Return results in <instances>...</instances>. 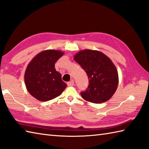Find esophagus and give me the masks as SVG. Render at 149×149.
I'll return each mask as SVG.
<instances>
[{
    "instance_id": "obj_1",
    "label": "esophagus",
    "mask_w": 149,
    "mask_h": 149,
    "mask_svg": "<svg viewBox=\"0 0 149 149\" xmlns=\"http://www.w3.org/2000/svg\"><path fill=\"white\" fill-rule=\"evenodd\" d=\"M68 86H69V87L73 86H74V81H73V80H72L70 81H69V82H68Z\"/></svg>"
}]
</instances>
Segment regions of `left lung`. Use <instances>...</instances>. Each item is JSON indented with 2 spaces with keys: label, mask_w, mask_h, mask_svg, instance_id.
Instances as JSON below:
<instances>
[{
  "label": "left lung",
  "mask_w": 149,
  "mask_h": 149,
  "mask_svg": "<svg viewBox=\"0 0 149 149\" xmlns=\"http://www.w3.org/2000/svg\"><path fill=\"white\" fill-rule=\"evenodd\" d=\"M74 60L88 76L89 86L81 96L87 102L101 104L107 102L116 92L119 82L116 66L99 51L84 49L74 56Z\"/></svg>",
  "instance_id": "8db88e82"
}]
</instances>
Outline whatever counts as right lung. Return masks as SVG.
Segmentation results:
<instances>
[{
	"instance_id": "obj_1",
	"label": "right lung",
	"mask_w": 149,
	"mask_h": 149,
	"mask_svg": "<svg viewBox=\"0 0 149 149\" xmlns=\"http://www.w3.org/2000/svg\"><path fill=\"white\" fill-rule=\"evenodd\" d=\"M64 52L47 49L42 51L29 63L24 82L29 93L36 100L47 102L59 96L67 87L54 64Z\"/></svg>"
}]
</instances>
